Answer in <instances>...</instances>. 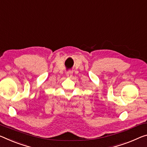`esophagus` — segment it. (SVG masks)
<instances>
[{
  "instance_id": "1",
  "label": "esophagus",
  "mask_w": 147,
  "mask_h": 147,
  "mask_svg": "<svg viewBox=\"0 0 147 147\" xmlns=\"http://www.w3.org/2000/svg\"><path fill=\"white\" fill-rule=\"evenodd\" d=\"M66 74H67V77H68V78H71L72 76H73V72L71 71H68V72H67V73Z\"/></svg>"
}]
</instances>
